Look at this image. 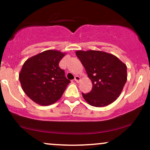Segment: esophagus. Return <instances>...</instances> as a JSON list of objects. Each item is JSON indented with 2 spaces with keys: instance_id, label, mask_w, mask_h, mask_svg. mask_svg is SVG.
Instances as JSON below:
<instances>
[{
  "instance_id": "1",
  "label": "esophagus",
  "mask_w": 150,
  "mask_h": 150,
  "mask_svg": "<svg viewBox=\"0 0 150 150\" xmlns=\"http://www.w3.org/2000/svg\"><path fill=\"white\" fill-rule=\"evenodd\" d=\"M80 77H79L78 75H76V76L75 77V82H80Z\"/></svg>"
}]
</instances>
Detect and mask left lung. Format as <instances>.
Segmentation results:
<instances>
[{
	"label": "left lung",
	"mask_w": 150,
	"mask_h": 150,
	"mask_svg": "<svg viewBox=\"0 0 150 150\" xmlns=\"http://www.w3.org/2000/svg\"><path fill=\"white\" fill-rule=\"evenodd\" d=\"M92 89L82 97L89 105L102 107L111 104L123 90L127 81V67L116 56L100 51H77Z\"/></svg>",
	"instance_id": "left-lung-1"
}]
</instances>
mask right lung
I'll list each match as a JSON object with an SVG mask.
<instances>
[{
	"label": "right lung",
	"instance_id": "1",
	"mask_svg": "<svg viewBox=\"0 0 150 150\" xmlns=\"http://www.w3.org/2000/svg\"><path fill=\"white\" fill-rule=\"evenodd\" d=\"M65 53L47 50L32 56L25 62L19 75L22 88L37 104L49 106L61 97L70 81L59 62Z\"/></svg>",
	"mask_w": 150,
	"mask_h": 150
}]
</instances>
